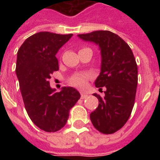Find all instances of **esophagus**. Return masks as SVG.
Wrapping results in <instances>:
<instances>
[{"label":"esophagus","instance_id":"34e87169","mask_svg":"<svg viewBox=\"0 0 160 160\" xmlns=\"http://www.w3.org/2000/svg\"><path fill=\"white\" fill-rule=\"evenodd\" d=\"M87 97V94H86V93H81V94H80V98H81L82 99L86 98Z\"/></svg>","mask_w":160,"mask_h":160}]
</instances>
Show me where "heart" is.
<instances>
[{
  "label": "heart",
  "instance_id": "heart-1",
  "mask_svg": "<svg viewBox=\"0 0 160 160\" xmlns=\"http://www.w3.org/2000/svg\"><path fill=\"white\" fill-rule=\"evenodd\" d=\"M91 75L87 73H80L73 74L68 80V83L72 87H76L79 89H83L87 86V80L90 79Z\"/></svg>",
  "mask_w": 160,
  "mask_h": 160
}]
</instances>
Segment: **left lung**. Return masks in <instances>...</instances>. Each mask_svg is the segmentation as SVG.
Wrapping results in <instances>:
<instances>
[{
    "label": "left lung",
    "instance_id": "1",
    "mask_svg": "<svg viewBox=\"0 0 160 160\" xmlns=\"http://www.w3.org/2000/svg\"><path fill=\"white\" fill-rule=\"evenodd\" d=\"M78 37L99 46L101 71L95 86L105 89L104 96L94 93L98 106L90 114L94 128L103 134L119 130L130 117L138 83V68L130 47L109 31H96Z\"/></svg>",
    "mask_w": 160,
    "mask_h": 160
}]
</instances>
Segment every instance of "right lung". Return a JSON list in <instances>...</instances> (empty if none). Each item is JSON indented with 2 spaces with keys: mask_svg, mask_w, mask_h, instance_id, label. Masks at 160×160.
Listing matches in <instances>:
<instances>
[{
  "mask_svg": "<svg viewBox=\"0 0 160 160\" xmlns=\"http://www.w3.org/2000/svg\"><path fill=\"white\" fill-rule=\"evenodd\" d=\"M73 34L41 32L29 37L17 53L16 74L26 112L37 127L56 132L65 126L69 110L80 98L73 87L56 92L49 86L50 74L59 69L56 57Z\"/></svg>",
  "mask_w": 160,
  "mask_h": 160,
  "instance_id": "1",
  "label": "right lung"
}]
</instances>
